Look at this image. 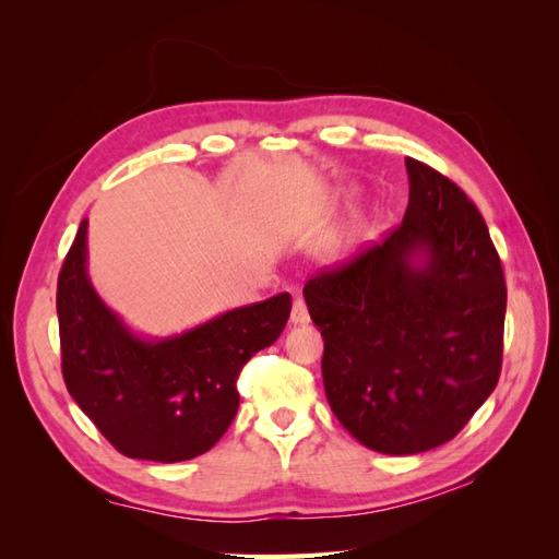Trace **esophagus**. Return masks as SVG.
<instances>
[{
	"instance_id": "1",
	"label": "esophagus",
	"mask_w": 559,
	"mask_h": 559,
	"mask_svg": "<svg viewBox=\"0 0 559 559\" xmlns=\"http://www.w3.org/2000/svg\"><path fill=\"white\" fill-rule=\"evenodd\" d=\"M292 321H294V324H308V321H310V312H308V306H306V300H302V298L294 300Z\"/></svg>"
}]
</instances>
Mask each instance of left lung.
Here are the masks:
<instances>
[{"label": "left lung", "mask_w": 559, "mask_h": 559, "mask_svg": "<svg viewBox=\"0 0 559 559\" xmlns=\"http://www.w3.org/2000/svg\"><path fill=\"white\" fill-rule=\"evenodd\" d=\"M408 210L382 245L314 275L326 399L357 441L417 454L464 429L501 373L506 282L478 207L405 158Z\"/></svg>", "instance_id": "1"}]
</instances>
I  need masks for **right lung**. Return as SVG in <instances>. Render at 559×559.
Returning a JSON list of instances; mask_svg holds the SVG:
<instances>
[{"label":"right lung","mask_w":559,"mask_h":559,"mask_svg":"<svg viewBox=\"0 0 559 559\" xmlns=\"http://www.w3.org/2000/svg\"><path fill=\"white\" fill-rule=\"evenodd\" d=\"M86 235L83 218L58 275L67 392L121 454L163 464L193 460L230 427L240 370L277 341L292 296L228 310L170 337H144L97 296Z\"/></svg>","instance_id":"add662e5"}]
</instances>
